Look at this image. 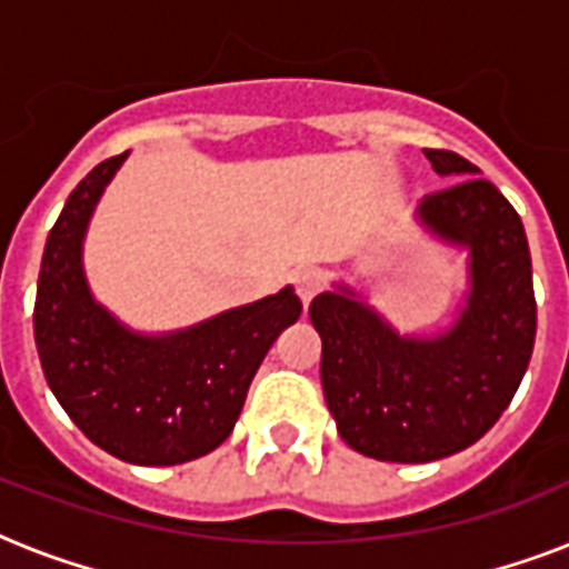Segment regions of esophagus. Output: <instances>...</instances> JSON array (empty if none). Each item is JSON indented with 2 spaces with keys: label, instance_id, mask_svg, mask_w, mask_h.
Returning a JSON list of instances; mask_svg holds the SVG:
<instances>
[{
  "label": "esophagus",
  "instance_id": "1",
  "mask_svg": "<svg viewBox=\"0 0 569 569\" xmlns=\"http://www.w3.org/2000/svg\"><path fill=\"white\" fill-rule=\"evenodd\" d=\"M321 289V277L312 271V268H301L298 274H295V292L301 298L303 307H310V301L319 295Z\"/></svg>",
  "mask_w": 569,
  "mask_h": 569
}]
</instances>
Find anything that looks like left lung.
I'll return each mask as SVG.
<instances>
[{
	"instance_id": "left-lung-1",
	"label": "left lung",
	"mask_w": 569,
	"mask_h": 569,
	"mask_svg": "<svg viewBox=\"0 0 569 569\" xmlns=\"http://www.w3.org/2000/svg\"><path fill=\"white\" fill-rule=\"evenodd\" d=\"M449 189L428 194L419 221L469 248L467 307L446 333L398 337L369 303L337 286L312 298L321 387L339 437L392 463H428L481 440L529 369L538 303L517 209L451 150H425Z\"/></svg>"
}]
</instances>
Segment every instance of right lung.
Listing matches in <instances>:
<instances>
[{
  "label": "right lung",
  "mask_w": 569,
  "mask_h": 569,
  "mask_svg": "<svg viewBox=\"0 0 569 569\" xmlns=\"http://www.w3.org/2000/svg\"><path fill=\"white\" fill-rule=\"evenodd\" d=\"M129 153L100 162L67 197L49 230L34 298V342L58 405L114 458L173 467L232 433L268 348L301 316L286 286L168 337L123 328L93 301L82 241L93 206Z\"/></svg>",
  "instance_id": "add662e5"
}]
</instances>
